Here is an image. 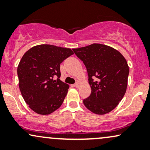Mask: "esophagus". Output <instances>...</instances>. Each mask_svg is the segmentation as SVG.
Masks as SVG:
<instances>
[{"mask_svg":"<svg viewBox=\"0 0 150 150\" xmlns=\"http://www.w3.org/2000/svg\"><path fill=\"white\" fill-rule=\"evenodd\" d=\"M74 86H75L76 88H77V87H79V86H80V84H79V82H75V84H74Z\"/></svg>","mask_w":150,"mask_h":150,"instance_id":"obj_1","label":"esophagus"}]
</instances>
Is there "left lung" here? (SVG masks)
Segmentation results:
<instances>
[{
  "mask_svg": "<svg viewBox=\"0 0 150 150\" xmlns=\"http://www.w3.org/2000/svg\"><path fill=\"white\" fill-rule=\"evenodd\" d=\"M83 61L92 92L83 103L96 114H106L123 99L128 85L129 67L119 51L100 44L73 49Z\"/></svg>",
  "mask_w": 150,
  "mask_h": 150,
  "instance_id": "obj_1",
  "label": "left lung"
}]
</instances>
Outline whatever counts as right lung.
Returning <instances> with one entry per match:
<instances>
[{"instance_id":"1","label":"right lung","mask_w":150,"mask_h":150,"mask_svg":"<svg viewBox=\"0 0 150 150\" xmlns=\"http://www.w3.org/2000/svg\"><path fill=\"white\" fill-rule=\"evenodd\" d=\"M73 54L70 49L50 44L31 48L18 67L19 87L34 112L48 115L63 104L69 85L60 80V64Z\"/></svg>"}]
</instances>
